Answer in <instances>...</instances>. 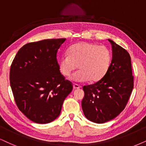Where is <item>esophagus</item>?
Returning a JSON list of instances; mask_svg holds the SVG:
<instances>
[{
  "label": "esophagus",
  "instance_id": "34e87169",
  "mask_svg": "<svg viewBox=\"0 0 146 146\" xmlns=\"http://www.w3.org/2000/svg\"><path fill=\"white\" fill-rule=\"evenodd\" d=\"M81 87L79 86L78 84H73V88H74L75 90H77V89H79Z\"/></svg>",
  "mask_w": 146,
  "mask_h": 146
}]
</instances>
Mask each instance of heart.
<instances>
[{
	"label": "heart",
	"mask_w": 146,
	"mask_h": 146,
	"mask_svg": "<svg viewBox=\"0 0 146 146\" xmlns=\"http://www.w3.org/2000/svg\"><path fill=\"white\" fill-rule=\"evenodd\" d=\"M112 62V53L108 47L90 42H79L71 46L68 54L62 55L59 61L61 74L69 77L77 69L79 71L72 77L76 82H96L108 73Z\"/></svg>",
	"instance_id": "1"
}]
</instances>
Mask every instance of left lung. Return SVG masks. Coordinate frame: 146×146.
Segmentation results:
<instances>
[{"label": "left lung", "instance_id": "1", "mask_svg": "<svg viewBox=\"0 0 146 146\" xmlns=\"http://www.w3.org/2000/svg\"><path fill=\"white\" fill-rule=\"evenodd\" d=\"M112 58L108 73L95 84L83 87V112L90 121L104 123L125 109L133 89L131 56L126 50L111 40Z\"/></svg>", "mask_w": 146, "mask_h": 146}]
</instances>
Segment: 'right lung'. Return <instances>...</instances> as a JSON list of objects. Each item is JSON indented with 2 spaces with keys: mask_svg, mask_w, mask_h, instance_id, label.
<instances>
[{
  "mask_svg": "<svg viewBox=\"0 0 146 146\" xmlns=\"http://www.w3.org/2000/svg\"><path fill=\"white\" fill-rule=\"evenodd\" d=\"M48 39L26 44L19 50L10 69V85L22 113L33 122L50 123L59 116L73 84L60 72L56 54L65 41Z\"/></svg>",
  "mask_w": 146,
  "mask_h": 146,
  "instance_id": "obj_1",
  "label": "right lung"
}]
</instances>
